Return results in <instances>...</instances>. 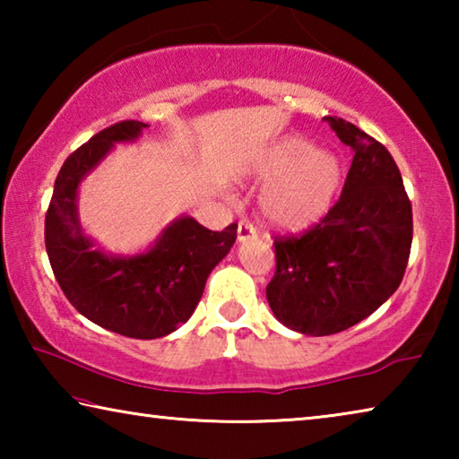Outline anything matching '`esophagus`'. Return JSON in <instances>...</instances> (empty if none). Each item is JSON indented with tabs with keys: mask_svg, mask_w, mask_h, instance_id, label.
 <instances>
[{
	"mask_svg": "<svg viewBox=\"0 0 459 459\" xmlns=\"http://www.w3.org/2000/svg\"><path fill=\"white\" fill-rule=\"evenodd\" d=\"M237 238H238V243H247V240L257 238V229H255L251 222H245V221H243V222H238Z\"/></svg>",
	"mask_w": 459,
	"mask_h": 459,
	"instance_id": "obj_1",
	"label": "esophagus"
}]
</instances>
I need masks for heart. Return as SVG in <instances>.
Here are the masks:
<instances>
[{"label": "heart", "instance_id": "heart-1", "mask_svg": "<svg viewBox=\"0 0 459 459\" xmlns=\"http://www.w3.org/2000/svg\"><path fill=\"white\" fill-rule=\"evenodd\" d=\"M257 174L271 180L263 192V212L287 230H299L322 219L342 184L336 155L314 152L301 137L275 143L257 164Z\"/></svg>", "mask_w": 459, "mask_h": 459}]
</instances>
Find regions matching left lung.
<instances>
[{
  "mask_svg": "<svg viewBox=\"0 0 459 459\" xmlns=\"http://www.w3.org/2000/svg\"><path fill=\"white\" fill-rule=\"evenodd\" d=\"M354 153L344 188L324 219L301 235L275 237L267 301L279 322L330 336L378 309L405 275L413 211L393 155L340 117H324Z\"/></svg>",
  "mask_w": 459,
  "mask_h": 459,
  "instance_id": "left-lung-1",
  "label": "left lung"
}]
</instances>
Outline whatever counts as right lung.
Masks as SVG:
<instances>
[{
  "mask_svg": "<svg viewBox=\"0 0 459 459\" xmlns=\"http://www.w3.org/2000/svg\"><path fill=\"white\" fill-rule=\"evenodd\" d=\"M145 127L119 121L68 155L54 182L44 238L60 290L84 317L121 336L153 340L194 314L208 275L235 243L237 222L219 232L184 216L153 248L127 259L92 248L76 219V188L115 142H131Z\"/></svg>",
  "mask_w": 459,
  "mask_h": 459,
  "instance_id": "add662e5",
  "label": "right lung"
}]
</instances>
